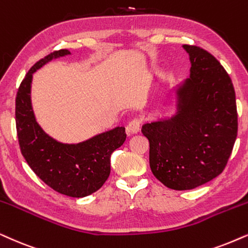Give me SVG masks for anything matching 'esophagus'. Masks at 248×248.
<instances>
[{"mask_svg": "<svg viewBox=\"0 0 248 248\" xmlns=\"http://www.w3.org/2000/svg\"><path fill=\"white\" fill-rule=\"evenodd\" d=\"M140 124H142V120L139 118H135L131 120L129 124H128V126L126 128L127 130V134H137L140 131Z\"/></svg>", "mask_w": 248, "mask_h": 248, "instance_id": "1", "label": "esophagus"}]
</instances>
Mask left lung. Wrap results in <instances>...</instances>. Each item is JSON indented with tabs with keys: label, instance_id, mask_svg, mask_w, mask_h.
<instances>
[{
	"label": "left lung",
	"instance_id": "left-lung-1",
	"mask_svg": "<svg viewBox=\"0 0 248 248\" xmlns=\"http://www.w3.org/2000/svg\"><path fill=\"white\" fill-rule=\"evenodd\" d=\"M190 78L176 88V113L145 124L150 167L164 186L191 190L218 176L238 131L236 93L230 77L208 51L184 45Z\"/></svg>",
	"mask_w": 248,
	"mask_h": 248
}]
</instances>
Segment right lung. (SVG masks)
<instances>
[{
  "mask_svg": "<svg viewBox=\"0 0 248 248\" xmlns=\"http://www.w3.org/2000/svg\"><path fill=\"white\" fill-rule=\"evenodd\" d=\"M70 54L67 49L51 52L27 72L16 97V127L21 155L34 173L57 192L82 198L101 189L108 180L111 155L126 140V131L117 127L84 142L65 144L39 126L31 102L33 73L52 59Z\"/></svg>",
  "mask_w": 248,
  "mask_h": 248,
  "instance_id": "add662e5",
  "label": "right lung"
}]
</instances>
